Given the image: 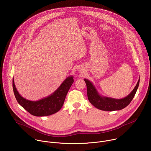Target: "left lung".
I'll list each match as a JSON object with an SVG mask.
<instances>
[{"label":"left lung","mask_w":151,"mask_h":151,"mask_svg":"<svg viewBox=\"0 0 151 151\" xmlns=\"http://www.w3.org/2000/svg\"><path fill=\"white\" fill-rule=\"evenodd\" d=\"M87 85V96L90 102L96 108L104 111H114L121 110L130 103L138 89L139 81L133 91L127 96L121 99H116L101 96L96 89L94 84L88 79H84Z\"/></svg>","instance_id":"left-lung-1"}]
</instances>
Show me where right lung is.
<instances>
[{"mask_svg": "<svg viewBox=\"0 0 151 151\" xmlns=\"http://www.w3.org/2000/svg\"><path fill=\"white\" fill-rule=\"evenodd\" d=\"M73 81V76L67 77L53 93L37 101L29 100L21 96L15 87L14 78L12 87L17 101L24 109L34 116H44L55 114L61 109Z\"/></svg>", "mask_w": 151, "mask_h": 151, "instance_id": "add662e5", "label": "right lung"}]
</instances>
